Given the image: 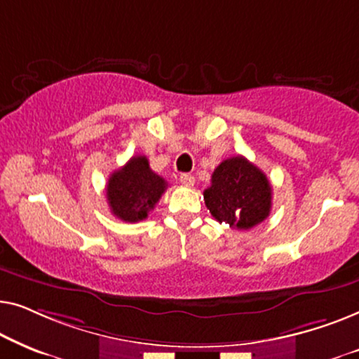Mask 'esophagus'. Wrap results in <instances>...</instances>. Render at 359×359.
<instances>
[{"instance_id":"obj_1","label":"esophagus","mask_w":359,"mask_h":359,"mask_svg":"<svg viewBox=\"0 0 359 359\" xmlns=\"http://www.w3.org/2000/svg\"><path fill=\"white\" fill-rule=\"evenodd\" d=\"M180 181H181V184H184V186H193L194 184V176L189 175V173H183V175H180Z\"/></svg>"}]
</instances>
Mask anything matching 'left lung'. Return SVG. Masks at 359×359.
<instances>
[{
    "mask_svg": "<svg viewBox=\"0 0 359 359\" xmlns=\"http://www.w3.org/2000/svg\"><path fill=\"white\" fill-rule=\"evenodd\" d=\"M204 201L215 220L248 230L269 215L271 184L266 175L245 156H232L214 170Z\"/></svg>",
    "mask_w": 359,
    "mask_h": 359,
    "instance_id": "8db88e82",
    "label": "left lung"
}]
</instances>
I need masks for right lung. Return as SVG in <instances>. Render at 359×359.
<instances>
[{
  "label": "right lung",
  "mask_w": 359,
  "mask_h": 359,
  "mask_svg": "<svg viewBox=\"0 0 359 359\" xmlns=\"http://www.w3.org/2000/svg\"><path fill=\"white\" fill-rule=\"evenodd\" d=\"M166 186L168 183L151 171L147 156H132L107 181L106 196L111 212L124 222L144 220L160 201Z\"/></svg>",
  "instance_id": "right-lung-1"
}]
</instances>
